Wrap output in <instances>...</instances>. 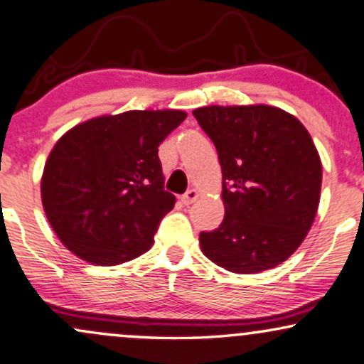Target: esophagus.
<instances>
[{"label":"esophagus","instance_id":"34e87169","mask_svg":"<svg viewBox=\"0 0 364 364\" xmlns=\"http://www.w3.org/2000/svg\"><path fill=\"white\" fill-rule=\"evenodd\" d=\"M196 198H198V191H196V190H190V191H186L185 195L181 196V203L188 206V205L195 203Z\"/></svg>","mask_w":364,"mask_h":364}]
</instances>
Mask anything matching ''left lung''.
<instances>
[{"mask_svg":"<svg viewBox=\"0 0 364 364\" xmlns=\"http://www.w3.org/2000/svg\"><path fill=\"white\" fill-rule=\"evenodd\" d=\"M218 153L225 218L200 233L203 254L237 274L274 269L297 250L319 206L323 166L307 129L270 105L193 110Z\"/></svg>","mask_w":364,"mask_h":364,"instance_id":"obj_1","label":"left lung"}]
</instances>
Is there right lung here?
Returning a JSON list of instances; mask_svg holds the SVG:
<instances>
[{"mask_svg":"<svg viewBox=\"0 0 364 364\" xmlns=\"http://www.w3.org/2000/svg\"><path fill=\"white\" fill-rule=\"evenodd\" d=\"M185 119L183 110H129L60 137L41 176V201L68 250L95 265H119L149 250L174 206L158 148Z\"/></svg>","mask_w":364,"mask_h":364,"instance_id":"right-lung-1","label":"right lung"}]
</instances>
